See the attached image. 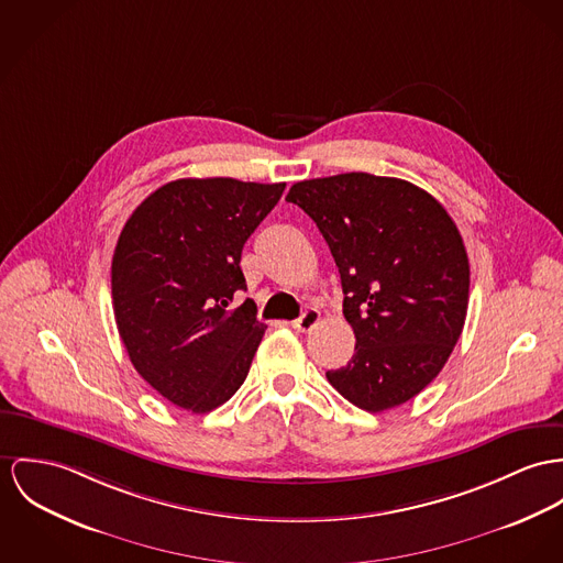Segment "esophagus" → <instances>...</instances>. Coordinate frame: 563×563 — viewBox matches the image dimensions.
Masks as SVG:
<instances>
[{"label":"esophagus","instance_id":"1","mask_svg":"<svg viewBox=\"0 0 563 563\" xmlns=\"http://www.w3.org/2000/svg\"><path fill=\"white\" fill-rule=\"evenodd\" d=\"M319 321H321V312L314 310V308H306L302 312V317H298L291 325H294V330H298V332H310V330H314V328L319 325Z\"/></svg>","mask_w":563,"mask_h":563}]
</instances>
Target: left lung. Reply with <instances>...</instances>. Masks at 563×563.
<instances>
[{"instance_id":"obj_1","label":"left lung","mask_w":563,"mask_h":563,"mask_svg":"<svg viewBox=\"0 0 563 563\" xmlns=\"http://www.w3.org/2000/svg\"><path fill=\"white\" fill-rule=\"evenodd\" d=\"M336 261L355 353L328 382L379 413L427 388L456 345L470 303V260L454 220L398 177L341 174L291 186Z\"/></svg>"}]
</instances>
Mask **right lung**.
Instances as JSON below:
<instances>
[{
  "instance_id": "obj_1",
  "label": "right lung",
  "mask_w": 563,
  "mask_h": 563,
  "mask_svg": "<svg viewBox=\"0 0 563 563\" xmlns=\"http://www.w3.org/2000/svg\"><path fill=\"white\" fill-rule=\"evenodd\" d=\"M285 184L186 177L126 220L111 263L118 332L136 373L169 402L208 413L244 384L265 334L240 260Z\"/></svg>"
}]
</instances>
